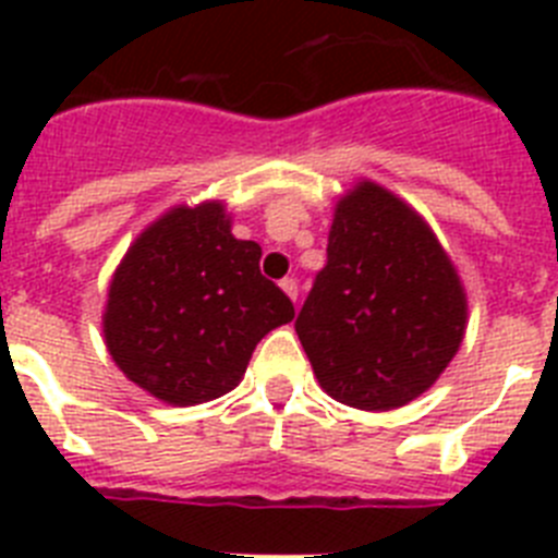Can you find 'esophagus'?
<instances>
[{
	"instance_id": "esophagus-1",
	"label": "esophagus",
	"mask_w": 558,
	"mask_h": 558,
	"mask_svg": "<svg viewBox=\"0 0 558 558\" xmlns=\"http://www.w3.org/2000/svg\"><path fill=\"white\" fill-rule=\"evenodd\" d=\"M279 284H282V290L290 295V299H293V302H295V299H299V282H295L293 276L282 279V282H279Z\"/></svg>"
}]
</instances>
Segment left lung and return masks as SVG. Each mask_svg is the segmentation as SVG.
Here are the masks:
<instances>
[{"instance_id": "1", "label": "left lung", "mask_w": 558, "mask_h": 558, "mask_svg": "<svg viewBox=\"0 0 558 558\" xmlns=\"http://www.w3.org/2000/svg\"><path fill=\"white\" fill-rule=\"evenodd\" d=\"M463 324V288L425 220L372 181L354 186L295 318L324 391L360 411L405 405L445 372Z\"/></svg>"}]
</instances>
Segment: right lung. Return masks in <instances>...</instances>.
I'll return each instance as SVG.
<instances>
[{
  "label": "right lung",
  "mask_w": 558,
  "mask_h": 558,
  "mask_svg": "<svg viewBox=\"0 0 558 558\" xmlns=\"http://www.w3.org/2000/svg\"><path fill=\"white\" fill-rule=\"evenodd\" d=\"M259 256L231 234L220 204L167 211L113 274L102 322L113 363L170 405L231 391L256 343L295 315Z\"/></svg>",
  "instance_id": "1"
}]
</instances>
